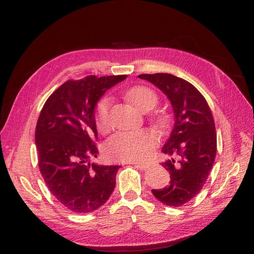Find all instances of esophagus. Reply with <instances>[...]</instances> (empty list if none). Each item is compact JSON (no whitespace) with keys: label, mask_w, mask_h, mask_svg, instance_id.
<instances>
[{"label":"esophagus","mask_w":254,"mask_h":254,"mask_svg":"<svg viewBox=\"0 0 254 254\" xmlns=\"http://www.w3.org/2000/svg\"><path fill=\"white\" fill-rule=\"evenodd\" d=\"M132 164H134L135 167L136 168H138V169H140V170H146V169H148L149 167H150V164L149 163H141V162H135V163H132Z\"/></svg>","instance_id":"esophagus-1"}]
</instances>
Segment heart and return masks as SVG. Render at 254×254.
I'll return each instance as SVG.
<instances>
[{"instance_id":"obj_1","label":"heart","mask_w":254,"mask_h":254,"mask_svg":"<svg viewBox=\"0 0 254 254\" xmlns=\"http://www.w3.org/2000/svg\"><path fill=\"white\" fill-rule=\"evenodd\" d=\"M127 98L129 103L140 111H148L158 103L157 94L145 85H135L128 88ZM111 98L104 96L99 99L95 108V122L99 131L105 132L109 127V109ZM158 126H163L166 120L157 118ZM156 146L154 134L148 131L119 132L105 141L103 151L106 158L114 161L135 162L141 161L150 155Z\"/></svg>"}]
</instances>
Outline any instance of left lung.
I'll return each instance as SVG.
<instances>
[{
  "mask_svg": "<svg viewBox=\"0 0 254 254\" xmlns=\"http://www.w3.org/2000/svg\"><path fill=\"white\" fill-rule=\"evenodd\" d=\"M166 94L174 111V127L162 152L175 159L162 162L170 185L152 190L170 207H181L201 190L216 156V132L211 109L203 95L190 82L170 73L139 74Z\"/></svg>",
  "mask_w": 254,
  "mask_h": 254,
  "instance_id": "8db88e82",
  "label": "left lung"
}]
</instances>
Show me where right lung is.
Returning <instances> with one entry per match:
<instances>
[{"label":"right lung","mask_w":254,"mask_h":254,"mask_svg":"<svg viewBox=\"0 0 254 254\" xmlns=\"http://www.w3.org/2000/svg\"><path fill=\"white\" fill-rule=\"evenodd\" d=\"M127 75L69 80L47 98L35 127L39 169L50 191L75 213L95 211L109 199L120 166L91 163L97 158L94 110L105 92Z\"/></svg>","instance_id":"1"}]
</instances>
